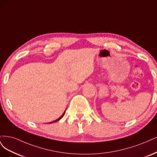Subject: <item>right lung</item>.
<instances>
[{
    "label": "right lung",
    "mask_w": 157,
    "mask_h": 157,
    "mask_svg": "<svg viewBox=\"0 0 157 157\" xmlns=\"http://www.w3.org/2000/svg\"><path fill=\"white\" fill-rule=\"evenodd\" d=\"M66 110H67V109H66ZM66 110L64 111V113H63V115L60 116V117L59 118V119H56L55 121H52V122H50V123H48V124H49V123H55V122H57V121H59L60 119H62L63 117V116L64 115V114H65V112H66Z\"/></svg>",
    "instance_id": "right-lung-1"
}]
</instances>
